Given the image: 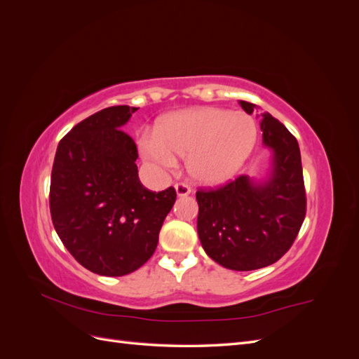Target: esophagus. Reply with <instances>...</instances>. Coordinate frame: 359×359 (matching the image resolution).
<instances>
[{
    "label": "esophagus",
    "mask_w": 359,
    "mask_h": 359,
    "mask_svg": "<svg viewBox=\"0 0 359 359\" xmlns=\"http://www.w3.org/2000/svg\"><path fill=\"white\" fill-rule=\"evenodd\" d=\"M175 191H177V196L184 198V196H189V194L191 193V189L189 186H186V184H177Z\"/></svg>",
    "instance_id": "1"
}]
</instances>
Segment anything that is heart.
Instances as JSON below:
<instances>
[{
    "label": "heart",
    "mask_w": 359,
    "mask_h": 359,
    "mask_svg": "<svg viewBox=\"0 0 359 359\" xmlns=\"http://www.w3.org/2000/svg\"><path fill=\"white\" fill-rule=\"evenodd\" d=\"M256 140L257 126L250 115L201 106L163 116L154 133L144 135L139 145L153 168L172 170L178 166V158H186L193 181L220 186L241 170Z\"/></svg>",
    "instance_id": "heart-1"
}]
</instances>
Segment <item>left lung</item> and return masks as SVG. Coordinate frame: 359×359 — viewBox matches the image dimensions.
I'll return each mask as SVG.
<instances>
[{
	"label": "left lung",
	"mask_w": 359,
	"mask_h": 359,
	"mask_svg": "<svg viewBox=\"0 0 359 359\" xmlns=\"http://www.w3.org/2000/svg\"><path fill=\"white\" fill-rule=\"evenodd\" d=\"M252 115L256 104L238 102ZM260 130L271 151L262 180L238 177L217 190L196 193L198 235L214 262L233 271L268 266L283 256L306 217L301 153L297 139L264 112Z\"/></svg>",
	"instance_id": "obj_1"
}]
</instances>
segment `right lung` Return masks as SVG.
Returning <instances> with one entry per match:
<instances>
[{
  "instance_id": "1",
  "label": "right lung",
  "mask_w": 359,
  "mask_h": 359,
  "mask_svg": "<svg viewBox=\"0 0 359 359\" xmlns=\"http://www.w3.org/2000/svg\"><path fill=\"white\" fill-rule=\"evenodd\" d=\"M136 109L112 106L85 118L60 140L53 160V227L72 256L99 276L142 266L177 199L172 187L156 193L139 181L136 144L121 130Z\"/></svg>"
}]
</instances>
